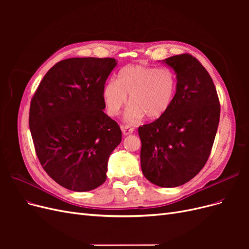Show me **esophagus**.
<instances>
[{"label":"esophagus","mask_w":249,"mask_h":249,"mask_svg":"<svg viewBox=\"0 0 249 249\" xmlns=\"http://www.w3.org/2000/svg\"><path fill=\"white\" fill-rule=\"evenodd\" d=\"M120 129H122V132L124 135H130L134 132V127L129 125H120Z\"/></svg>","instance_id":"obj_1"}]
</instances>
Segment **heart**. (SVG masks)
Masks as SVG:
<instances>
[{
    "label": "heart",
    "mask_w": 249,
    "mask_h": 249,
    "mask_svg": "<svg viewBox=\"0 0 249 249\" xmlns=\"http://www.w3.org/2000/svg\"><path fill=\"white\" fill-rule=\"evenodd\" d=\"M178 88L176 73L167 67L140 64L126 65L120 70L115 81L103 88V100L107 113L115 117L125 106L129 95L131 106L125 118L137 122L143 116L159 119L169 111Z\"/></svg>",
    "instance_id": "obj_1"
}]
</instances>
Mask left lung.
I'll return each instance as SVG.
<instances>
[{
  "mask_svg": "<svg viewBox=\"0 0 249 249\" xmlns=\"http://www.w3.org/2000/svg\"><path fill=\"white\" fill-rule=\"evenodd\" d=\"M163 62L177 73V93L166 114L138 127L140 160L149 182L178 187L207 163L219 124L220 103L212 78L196 58L185 53Z\"/></svg>",
  "mask_w": 249,
  "mask_h": 249,
  "instance_id": "left-lung-1",
  "label": "left lung"
}]
</instances>
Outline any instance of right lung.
I'll list each match as a JSON object with an SVG mask.
<instances>
[{
	"mask_svg": "<svg viewBox=\"0 0 249 249\" xmlns=\"http://www.w3.org/2000/svg\"><path fill=\"white\" fill-rule=\"evenodd\" d=\"M114 58H70L46 73L31 100L29 126L48 175L83 192L106 180L108 159L122 141L118 124L104 113L103 88Z\"/></svg>",
	"mask_w": 249,
	"mask_h": 249,
	"instance_id": "add662e5",
	"label": "right lung"
}]
</instances>
